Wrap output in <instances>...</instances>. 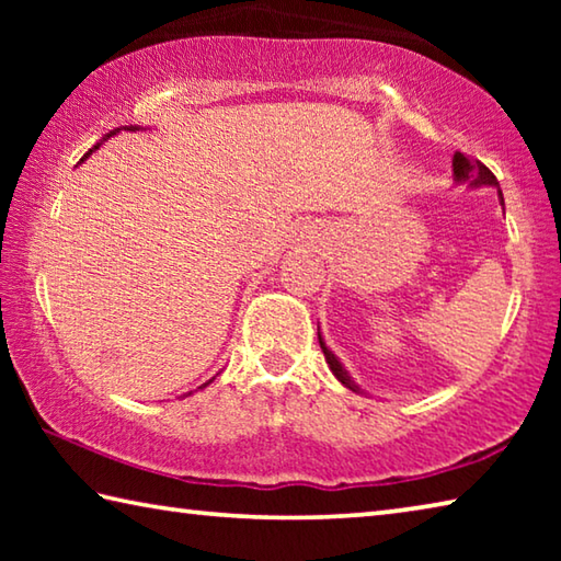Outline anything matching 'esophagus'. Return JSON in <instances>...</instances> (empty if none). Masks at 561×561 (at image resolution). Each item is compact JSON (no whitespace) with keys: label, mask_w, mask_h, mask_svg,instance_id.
<instances>
[{"label":"esophagus","mask_w":561,"mask_h":561,"mask_svg":"<svg viewBox=\"0 0 561 561\" xmlns=\"http://www.w3.org/2000/svg\"><path fill=\"white\" fill-rule=\"evenodd\" d=\"M299 237H304V240H309L311 232H309V230H301V232H299Z\"/></svg>","instance_id":"1"}]
</instances>
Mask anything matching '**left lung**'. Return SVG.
Listing matches in <instances>:
<instances>
[{"instance_id":"8db88e82","label":"left lung","mask_w":561,"mask_h":561,"mask_svg":"<svg viewBox=\"0 0 561 561\" xmlns=\"http://www.w3.org/2000/svg\"><path fill=\"white\" fill-rule=\"evenodd\" d=\"M453 180H455V185H468L470 190H478V187H495L502 210H505V197H502V190H500L497 178L492 175L490 170L480 163V160L465 156V153H460V150H458V153L453 156ZM317 331H319V346H321V351H324L327 364H329V368H331V374L336 376V381L344 383V386L348 388V391L364 393V388H360V386L354 381V376H351V374L346 371L344 364H341V360H339V356L327 346V341H324V336H321V329H319V327H317Z\"/></svg>"}]
</instances>
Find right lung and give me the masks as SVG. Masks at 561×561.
I'll list each match as a JSON object with an SVG mask.
<instances>
[{
	"label": "right lung",
	"mask_w": 561,
	"mask_h": 561,
	"mask_svg": "<svg viewBox=\"0 0 561 561\" xmlns=\"http://www.w3.org/2000/svg\"><path fill=\"white\" fill-rule=\"evenodd\" d=\"M121 130H130V133H136V130H148V128H140V126H123V128H113L111 133H106V136H103V138L99 140V144H96V146H93V148L89 150V153H87V156H83V160H87V158H89V156L93 153V150H99V148H101L103 144H106V140H108V138H113V136H118V133H121ZM213 381H215V376H213V378H210V381H207V383H203L201 388H207V386H210ZM185 396H193V391H190V393H185Z\"/></svg>",
	"instance_id": "add662e5"
}]
</instances>
